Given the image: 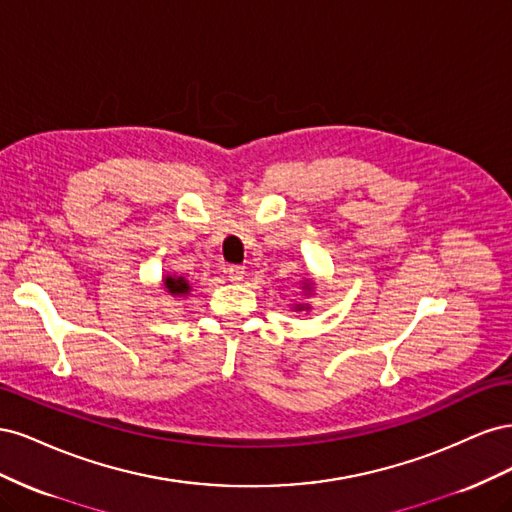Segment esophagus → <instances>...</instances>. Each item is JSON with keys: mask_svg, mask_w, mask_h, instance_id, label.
Returning <instances> with one entry per match:
<instances>
[{"mask_svg": "<svg viewBox=\"0 0 512 512\" xmlns=\"http://www.w3.org/2000/svg\"><path fill=\"white\" fill-rule=\"evenodd\" d=\"M226 273H228V280L237 284V282H241V280H243L245 269H243V267H239V265H232V267H228V271H226Z\"/></svg>", "mask_w": 512, "mask_h": 512, "instance_id": "esophagus-1", "label": "esophagus"}]
</instances>
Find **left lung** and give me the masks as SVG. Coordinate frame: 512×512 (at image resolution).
I'll return each mask as SVG.
<instances>
[{"label": "left lung", "instance_id": "obj_1", "mask_svg": "<svg viewBox=\"0 0 512 512\" xmlns=\"http://www.w3.org/2000/svg\"><path fill=\"white\" fill-rule=\"evenodd\" d=\"M305 288H307V290H309V286H305Z\"/></svg>", "mask_w": 512, "mask_h": 512}]
</instances>
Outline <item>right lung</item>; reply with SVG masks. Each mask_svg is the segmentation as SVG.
Returning <instances> with one entry per match:
<instances>
[{
  "label": "right lung",
  "mask_w": 512,
  "mask_h": 512,
  "mask_svg": "<svg viewBox=\"0 0 512 512\" xmlns=\"http://www.w3.org/2000/svg\"><path fill=\"white\" fill-rule=\"evenodd\" d=\"M164 286L170 290V292H173V294H181V292H188L190 290V286H188V282H185L183 280V277H177V280H175V277H166V282H164Z\"/></svg>",
  "instance_id": "1"
}]
</instances>
